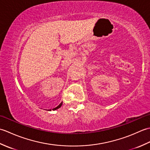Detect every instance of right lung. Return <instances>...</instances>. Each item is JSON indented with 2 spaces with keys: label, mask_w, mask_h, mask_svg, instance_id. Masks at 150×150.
<instances>
[{
  "label": "right lung",
  "mask_w": 150,
  "mask_h": 150,
  "mask_svg": "<svg viewBox=\"0 0 150 150\" xmlns=\"http://www.w3.org/2000/svg\"><path fill=\"white\" fill-rule=\"evenodd\" d=\"M62 103H60L59 105V106H57L56 108H53V109H52L53 110H57V109H59V108H60V107H61V106H62ZM50 111H51V110H50Z\"/></svg>",
  "instance_id": "1"
}]
</instances>
